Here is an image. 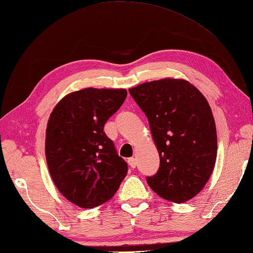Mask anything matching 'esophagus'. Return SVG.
Returning <instances> with one entry per match:
<instances>
[{
  "instance_id": "1",
  "label": "esophagus",
  "mask_w": 253,
  "mask_h": 253,
  "mask_svg": "<svg viewBox=\"0 0 253 253\" xmlns=\"http://www.w3.org/2000/svg\"><path fill=\"white\" fill-rule=\"evenodd\" d=\"M127 162H128V165H129V166H130L131 168H135V167H136V165H137V159H136V158L131 157V158L128 159Z\"/></svg>"
}]
</instances>
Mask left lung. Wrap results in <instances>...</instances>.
<instances>
[{"mask_svg":"<svg viewBox=\"0 0 253 253\" xmlns=\"http://www.w3.org/2000/svg\"><path fill=\"white\" fill-rule=\"evenodd\" d=\"M148 118L160 165L147 182L162 198L181 204L203 190L217 159V129L205 96L188 81L163 79L129 88Z\"/></svg>","mask_w":253,"mask_h":253,"instance_id":"1","label":"left lung"}]
</instances>
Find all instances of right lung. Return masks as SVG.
<instances>
[{
	"label": "right lung",
	"instance_id": "obj_1",
	"mask_svg": "<svg viewBox=\"0 0 253 253\" xmlns=\"http://www.w3.org/2000/svg\"><path fill=\"white\" fill-rule=\"evenodd\" d=\"M124 88H84L67 94L50 113L45 156L58 191L81 208H94L116 194L127 174L104 131L107 119L126 99Z\"/></svg>",
	"mask_w": 253,
	"mask_h": 253
}]
</instances>
